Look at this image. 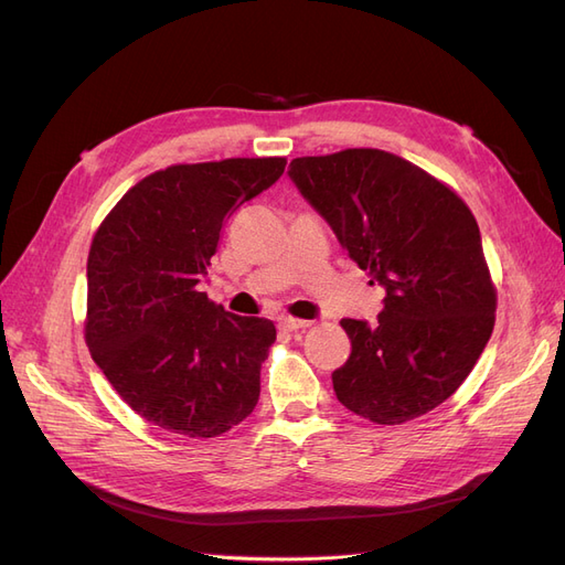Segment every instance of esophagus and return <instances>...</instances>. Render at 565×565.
<instances>
[{
	"label": "esophagus",
	"instance_id": "34e87169",
	"mask_svg": "<svg viewBox=\"0 0 565 565\" xmlns=\"http://www.w3.org/2000/svg\"><path fill=\"white\" fill-rule=\"evenodd\" d=\"M280 328L285 330V332H297V330H306V328H309V320H301V318H292V316H282L280 318Z\"/></svg>",
	"mask_w": 565,
	"mask_h": 565
}]
</instances>
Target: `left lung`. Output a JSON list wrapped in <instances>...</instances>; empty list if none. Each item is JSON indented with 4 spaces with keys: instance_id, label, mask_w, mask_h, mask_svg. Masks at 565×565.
Segmentation results:
<instances>
[{
    "instance_id": "obj_1",
    "label": "left lung",
    "mask_w": 565,
    "mask_h": 565,
    "mask_svg": "<svg viewBox=\"0 0 565 565\" xmlns=\"http://www.w3.org/2000/svg\"><path fill=\"white\" fill-rule=\"evenodd\" d=\"M289 177L386 287L374 328L341 320L351 355L332 372L339 403L384 426L426 415L469 377L494 328L498 289L467 202L380 148L295 158Z\"/></svg>"
}]
</instances>
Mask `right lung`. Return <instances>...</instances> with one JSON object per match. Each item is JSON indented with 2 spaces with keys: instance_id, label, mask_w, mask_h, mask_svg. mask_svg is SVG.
Wrapping results in <instances>:
<instances>
[{
  "instance_id": "add662e5",
  "label": "right lung",
  "mask_w": 565,
  "mask_h": 565,
  "mask_svg": "<svg viewBox=\"0 0 565 565\" xmlns=\"http://www.w3.org/2000/svg\"><path fill=\"white\" fill-rule=\"evenodd\" d=\"M285 164H172L131 185L94 233L84 339L119 398L164 431L214 438L259 401L276 324L224 311L198 282L231 214Z\"/></svg>"
}]
</instances>
